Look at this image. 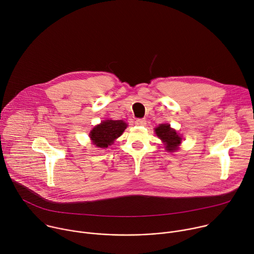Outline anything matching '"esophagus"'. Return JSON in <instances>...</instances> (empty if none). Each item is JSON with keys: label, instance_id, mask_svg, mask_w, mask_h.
Masks as SVG:
<instances>
[{"label": "esophagus", "instance_id": "obj_1", "mask_svg": "<svg viewBox=\"0 0 254 254\" xmlns=\"http://www.w3.org/2000/svg\"><path fill=\"white\" fill-rule=\"evenodd\" d=\"M146 124H147V121L144 120V119H136L134 121V125L135 126H144Z\"/></svg>", "mask_w": 254, "mask_h": 254}]
</instances>
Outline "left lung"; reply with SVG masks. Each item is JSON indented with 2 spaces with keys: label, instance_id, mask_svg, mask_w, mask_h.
Listing matches in <instances>:
<instances>
[{
  "label": "left lung",
  "instance_id": "obj_1",
  "mask_svg": "<svg viewBox=\"0 0 254 254\" xmlns=\"http://www.w3.org/2000/svg\"><path fill=\"white\" fill-rule=\"evenodd\" d=\"M157 135L165 142L166 150L170 152H175L178 150V146L181 143V138L175 129L170 127V125L163 124L160 125L156 129Z\"/></svg>",
  "mask_w": 254,
  "mask_h": 254
}]
</instances>
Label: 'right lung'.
Returning <instances> with one entry per match:
<instances>
[{
  "mask_svg": "<svg viewBox=\"0 0 254 254\" xmlns=\"http://www.w3.org/2000/svg\"><path fill=\"white\" fill-rule=\"evenodd\" d=\"M127 124L123 121L107 120L93 127L90 137L97 148H107L116 138L121 136L127 128Z\"/></svg>",
  "mask_w": 254,
  "mask_h": 254,
  "instance_id": "obj_1",
  "label": "right lung"
}]
</instances>
